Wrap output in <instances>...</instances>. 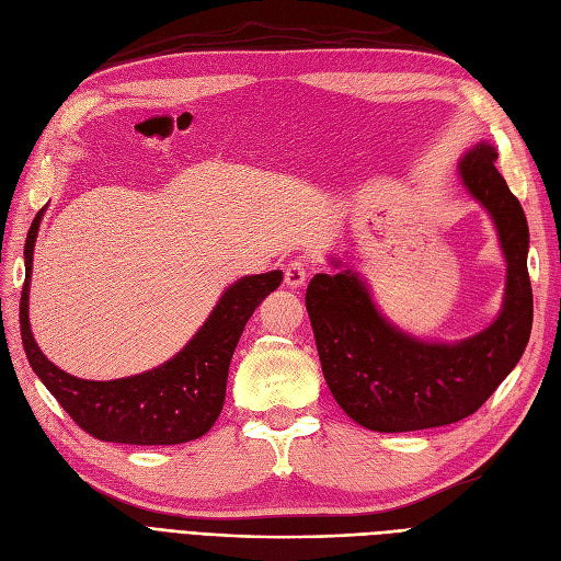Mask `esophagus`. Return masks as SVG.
Masks as SVG:
<instances>
[{
	"mask_svg": "<svg viewBox=\"0 0 561 561\" xmlns=\"http://www.w3.org/2000/svg\"><path fill=\"white\" fill-rule=\"evenodd\" d=\"M304 283H307V264L301 260H293L285 266V285L290 287V290H297Z\"/></svg>",
	"mask_w": 561,
	"mask_h": 561,
	"instance_id": "obj_1",
	"label": "esophagus"
}]
</instances>
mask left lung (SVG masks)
Segmentation results:
<instances>
[{
    "mask_svg": "<svg viewBox=\"0 0 561 561\" xmlns=\"http://www.w3.org/2000/svg\"><path fill=\"white\" fill-rule=\"evenodd\" d=\"M496 159L494 147L478 145L458 163L468 192L494 217L507 260L503 311L494 325L458 344H428L386 322L353 271L318 274L307 287L322 375L339 407L369 431L437 428L474 414L529 344V227Z\"/></svg>",
    "mask_w": 561,
    "mask_h": 561,
    "instance_id": "left-lung-1",
    "label": "left lung"
}]
</instances>
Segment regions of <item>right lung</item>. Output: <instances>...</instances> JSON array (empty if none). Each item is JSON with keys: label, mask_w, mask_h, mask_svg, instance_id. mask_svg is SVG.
<instances>
[{"label": "right lung", "mask_w": 561, "mask_h": 561, "mask_svg": "<svg viewBox=\"0 0 561 561\" xmlns=\"http://www.w3.org/2000/svg\"><path fill=\"white\" fill-rule=\"evenodd\" d=\"M42 213L25 241L21 336L32 369L81 431L118 445H180L206 435L222 412L231 355L254 309L274 293L283 271L233 283L196 336L173 360L138 377L87 381L67 375L39 351L30 332L27 295Z\"/></svg>", "instance_id": "right-lung-1"}]
</instances>
